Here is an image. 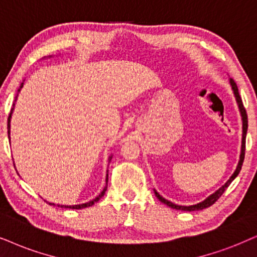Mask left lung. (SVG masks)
Masks as SVG:
<instances>
[{
    "label": "left lung",
    "mask_w": 257,
    "mask_h": 257,
    "mask_svg": "<svg viewBox=\"0 0 257 257\" xmlns=\"http://www.w3.org/2000/svg\"><path fill=\"white\" fill-rule=\"evenodd\" d=\"M230 84H231V87L233 90V93H235V97H236V100H237V104H238V108H239V111H241V115H242V121H243V135H242V149H241V157H239V162L238 165H237V168L235 171V173L231 175V178L226 181L225 185H223L222 187L219 188L218 191H216L215 193L211 194L209 198H206L205 200L201 201V203L197 204V205H191V206H180V205H175V204L171 203V201H168L167 199H165V198H162L160 194H159L157 191H155V196L158 197V199L162 201L164 204H166L167 206L172 207V209H175V210H183V211H198V210H203V209H206V207H209L212 205V204H215L217 200L219 199V197L222 196L224 193V191L226 190V188L229 187V185L231 184V181L235 179V178L238 175L239 171H241L242 168V165H243V160H244V154H245V136H246V129H248V116H246V111L244 109V106H243V103H242V98L241 96H239L238 93V87H237L235 80L233 79H230Z\"/></svg>",
    "instance_id": "1"
}]
</instances>
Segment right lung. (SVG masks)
Wrapping results in <instances>:
<instances>
[{
    "label": "right lung",
    "mask_w": 257,
    "mask_h": 257,
    "mask_svg": "<svg viewBox=\"0 0 257 257\" xmlns=\"http://www.w3.org/2000/svg\"><path fill=\"white\" fill-rule=\"evenodd\" d=\"M24 84V83H22ZM22 84H21V86H20V89L22 87ZM20 91V90H19ZM11 117H12V111H11V113H9V117H8V136H9V128H11V124H9V122H11ZM110 159H111V157H110ZM106 181H108V174H106ZM105 190L106 188H104V190H103V192L99 194L98 197L97 198H95V199H92L91 201H89V203H85V204H80V205H71V206H66V205H58V206H60V207H69V209H76V210H79V209H84V207H89V206H92L93 204L96 203V201H98L100 198H102L103 196H104V193H105ZM50 204V205H54V204H52V203H48Z\"/></svg>",
    "instance_id": "add662e5"
}]
</instances>
